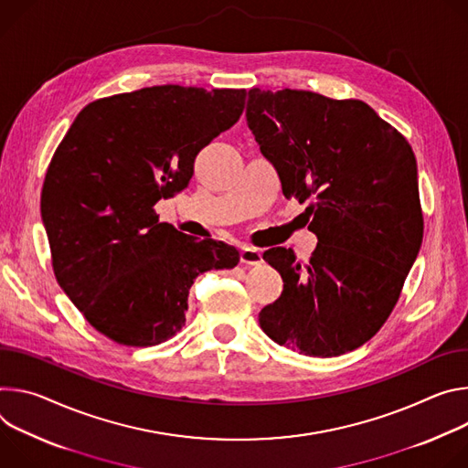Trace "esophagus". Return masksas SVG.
I'll use <instances>...</instances> for the list:
<instances>
[{"mask_svg":"<svg viewBox=\"0 0 468 468\" xmlns=\"http://www.w3.org/2000/svg\"><path fill=\"white\" fill-rule=\"evenodd\" d=\"M239 262L245 266H261L264 262L262 252L252 247H243L239 252Z\"/></svg>","mask_w":468,"mask_h":468,"instance_id":"obj_1","label":"esophagus"}]
</instances>
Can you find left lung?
<instances>
[{
	"instance_id": "8db88e82",
	"label": "left lung",
	"mask_w": 468,
	"mask_h": 468,
	"mask_svg": "<svg viewBox=\"0 0 468 468\" xmlns=\"http://www.w3.org/2000/svg\"><path fill=\"white\" fill-rule=\"evenodd\" d=\"M245 115L284 197L308 202L301 216L318 236L306 266L292 249L264 252L284 286L258 322L301 355L353 351L388 320L422 245L414 152L362 100L254 87Z\"/></svg>"
}]
</instances>
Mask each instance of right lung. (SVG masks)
Returning a JSON list of instances; mask_svg holds the SVG:
<instances>
[{"label":"right lung","instance_id":"1","mask_svg":"<svg viewBox=\"0 0 468 468\" xmlns=\"http://www.w3.org/2000/svg\"><path fill=\"white\" fill-rule=\"evenodd\" d=\"M245 89L155 85L85 106L51 158L40 212L51 268L83 318L146 347L186 324L193 281L239 252L160 223L154 204L187 187L197 154L232 128Z\"/></svg>","mask_w":468,"mask_h":468}]
</instances>
